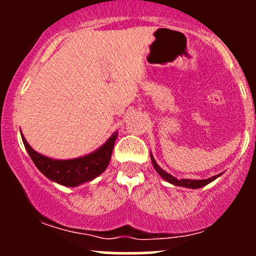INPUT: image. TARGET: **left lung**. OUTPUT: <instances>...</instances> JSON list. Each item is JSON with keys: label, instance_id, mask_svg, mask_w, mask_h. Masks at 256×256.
Masks as SVG:
<instances>
[{"label": "left lung", "instance_id": "left-lung-1", "mask_svg": "<svg viewBox=\"0 0 256 256\" xmlns=\"http://www.w3.org/2000/svg\"><path fill=\"white\" fill-rule=\"evenodd\" d=\"M150 158H152V166H154L155 171H156L158 174L161 176V177L165 179L166 182H168V183H171L173 185H177V186L189 188V189H198V188H202V186H204V185L210 184V182L214 180V179H216L222 176V173H220V174L213 176V177L207 178V179H177L176 177H173V176L170 174V173H167L165 170H162L160 166L158 165L152 152H150Z\"/></svg>", "mask_w": 256, "mask_h": 256}]
</instances>
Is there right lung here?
I'll use <instances>...</instances> for the list:
<instances>
[{
  "label": "right lung",
  "mask_w": 256,
  "mask_h": 256,
  "mask_svg": "<svg viewBox=\"0 0 256 256\" xmlns=\"http://www.w3.org/2000/svg\"><path fill=\"white\" fill-rule=\"evenodd\" d=\"M116 137L118 132L116 131L98 149L84 156L71 160H55L34 150L22 134V143L37 168L50 180L71 188L94 180L106 171L110 161Z\"/></svg>",
  "instance_id": "right-lung-1"
}]
</instances>
